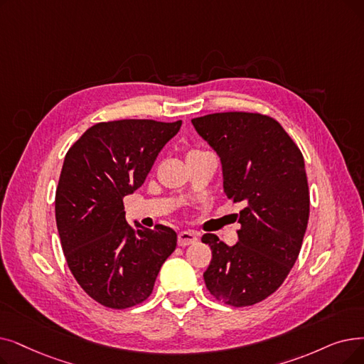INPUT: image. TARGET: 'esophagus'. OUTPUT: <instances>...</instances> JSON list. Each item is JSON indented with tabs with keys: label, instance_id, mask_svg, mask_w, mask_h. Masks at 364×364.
<instances>
[{
	"label": "esophagus",
	"instance_id": "obj_1",
	"mask_svg": "<svg viewBox=\"0 0 364 364\" xmlns=\"http://www.w3.org/2000/svg\"><path fill=\"white\" fill-rule=\"evenodd\" d=\"M198 241V233L192 230H183L178 233V245L186 247V245H192Z\"/></svg>",
	"mask_w": 364,
	"mask_h": 364
}]
</instances>
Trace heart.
<instances>
[{"label": "heart", "instance_id": "heart-1", "mask_svg": "<svg viewBox=\"0 0 364 364\" xmlns=\"http://www.w3.org/2000/svg\"><path fill=\"white\" fill-rule=\"evenodd\" d=\"M193 151H198V150H193ZM193 151H191V153H193Z\"/></svg>", "mask_w": 364, "mask_h": 364}]
</instances>
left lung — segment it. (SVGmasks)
Segmentation results:
<instances>
[{"label":"left lung","mask_w":364,"mask_h":364,"mask_svg":"<svg viewBox=\"0 0 364 364\" xmlns=\"http://www.w3.org/2000/svg\"><path fill=\"white\" fill-rule=\"evenodd\" d=\"M192 123L220 156L228 199L242 205L233 247L202 236L213 251L205 286L225 305H256L281 287L302 248L309 218L302 151L262 113H214Z\"/></svg>","instance_id":"obj_1"}]
</instances>
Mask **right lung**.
<instances>
[{"label":"right lung","instance_id":"add662e5","mask_svg":"<svg viewBox=\"0 0 364 364\" xmlns=\"http://www.w3.org/2000/svg\"><path fill=\"white\" fill-rule=\"evenodd\" d=\"M180 128L181 120L100 122L65 156L55 196L60 245L78 286L102 306L143 304L177 247V233L168 226L126 223L123 198L144 183Z\"/></svg>","mask_w":364,"mask_h":364}]
</instances>
